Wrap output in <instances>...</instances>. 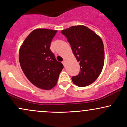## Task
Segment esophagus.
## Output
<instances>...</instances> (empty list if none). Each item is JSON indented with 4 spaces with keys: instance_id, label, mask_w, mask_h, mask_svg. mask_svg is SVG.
I'll list each match as a JSON object with an SVG mask.
<instances>
[{
    "instance_id": "34e87169",
    "label": "esophagus",
    "mask_w": 127,
    "mask_h": 127,
    "mask_svg": "<svg viewBox=\"0 0 127 127\" xmlns=\"http://www.w3.org/2000/svg\"><path fill=\"white\" fill-rule=\"evenodd\" d=\"M62 63H63V64L64 65V66H65V60H64V61H63V62H62Z\"/></svg>"
}]
</instances>
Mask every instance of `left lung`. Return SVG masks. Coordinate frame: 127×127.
I'll return each instance as SVG.
<instances>
[{
  "instance_id": "left-lung-1",
  "label": "left lung",
  "mask_w": 127,
  "mask_h": 127,
  "mask_svg": "<svg viewBox=\"0 0 127 127\" xmlns=\"http://www.w3.org/2000/svg\"><path fill=\"white\" fill-rule=\"evenodd\" d=\"M67 39L73 53L79 63L80 72L72 80L76 85H90L98 78L104 63L103 43L98 36L85 26H72L62 30Z\"/></svg>"
}]
</instances>
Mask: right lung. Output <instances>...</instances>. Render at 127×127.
I'll list each match as a JSON object with an SVG mask.
<instances>
[{
    "label": "right lung",
    "instance_id": "right-lung-1",
    "mask_svg": "<svg viewBox=\"0 0 127 127\" xmlns=\"http://www.w3.org/2000/svg\"><path fill=\"white\" fill-rule=\"evenodd\" d=\"M57 32L35 29L26 37L19 51V61L24 75L32 84L42 90L54 87L63 68L50 49Z\"/></svg>",
    "mask_w": 127,
    "mask_h": 127
}]
</instances>
